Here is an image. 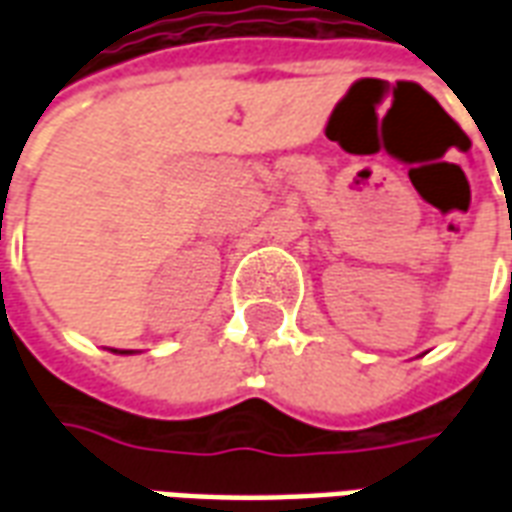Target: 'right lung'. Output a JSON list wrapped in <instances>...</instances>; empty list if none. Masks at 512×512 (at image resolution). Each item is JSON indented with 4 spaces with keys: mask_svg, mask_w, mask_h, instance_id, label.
Listing matches in <instances>:
<instances>
[{
    "mask_svg": "<svg viewBox=\"0 0 512 512\" xmlns=\"http://www.w3.org/2000/svg\"><path fill=\"white\" fill-rule=\"evenodd\" d=\"M115 354H128V351H115Z\"/></svg>",
    "mask_w": 512,
    "mask_h": 512,
    "instance_id": "1",
    "label": "right lung"
}]
</instances>
